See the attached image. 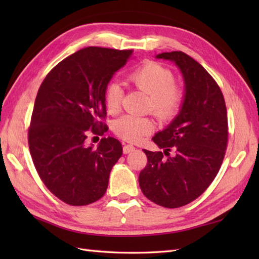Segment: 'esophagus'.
<instances>
[{
	"label": "esophagus",
	"mask_w": 259,
	"mask_h": 259,
	"mask_svg": "<svg viewBox=\"0 0 259 259\" xmlns=\"http://www.w3.org/2000/svg\"><path fill=\"white\" fill-rule=\"evenodd\" d=\"M136 149V148L133 146V145H124L123 146V153H130L131 151H134Z\"/></svg>",
	"instance_id": "34e87169"
}]
</instances>
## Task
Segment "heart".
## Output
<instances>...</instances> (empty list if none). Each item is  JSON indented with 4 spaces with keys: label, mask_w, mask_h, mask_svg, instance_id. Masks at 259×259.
<instances>
[{
    "label": "heart",
    "mask_w": 259,
    "mask_h": 259,
    "mask_svg": "<svg viewBox=\"0 0 259 259\" xmlns=\"http://www.w3.org/2000/svg\"><path fill=\"white\" fill-rule=\"evenodd\" d=\"M129 83L149 96L148 111L162 121L171 120L180 111L184 103L183 88L175 83L171 71L163 65L148 61L128 75ZM122 91L117 83L109 84L104 92V102L109 113L119 111ZM155 128L148 117L125 114L114 121L113 130L121 138L128 141H140Z\"/></svg>",
    "instance_id": "heart-1"
}]
</instances>
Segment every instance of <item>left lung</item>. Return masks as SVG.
Returning a JSON list of instances; mask_svg holds the SVG:
<instances>
[{
    "instance_id": "1",
    "label": "left lung",
    "mask_w": 259,
    "mask_h": 259,
    "mask_svg": "<svg viewBox=\"0 0 259 259\" xmlns=\"http://www.w3.org/2000/svg\"><path fill=\"white\" fill-rule=\"evenodd\" d=\"M157 58L178 65L186 93L179 114L152 138L163 152L144 149L148 162L139 185L152 202L178 208L203 194L221 169L228 142L227 109L217 82L188 54L163 52Z\"/></svg>"
}]
</instances>
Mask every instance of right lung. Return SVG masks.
I'll return each instance as SVG.
<instances>
[{"label": "right lung", "mask_w": 259, "mask_h": 259, "mask_svg": "<svg viewBox=\"0 0 259 259\" xmlns=\"http://www.w3.org/2000/svg\"><path fill=\"white\" fill-rule=\"evenodd\" d=\"M133 50L88 47L58 63L43 80L27 133L30 153L43 184L60 200L85 206L106 194L122 155L117 139L87 146L90 134L108 131L104 92Z\"/></svg>", "instance_id": "right-lung-1"}]
</instances>
